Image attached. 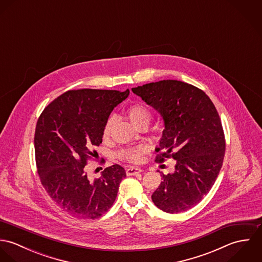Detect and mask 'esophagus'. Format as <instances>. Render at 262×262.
Segmentation results:
<instances>
[{"mask_svg": "<svg viewBox=\"0 0 262 262\" xmlns=\"http://www.w3.org/2000/svg\"><path fill=\"white\" fill-rule=\"evenodd\" d=\"M141 171H142V169L140 167H136V166H131V167L126 168L127 176H134V174H137Z\"/></svg>", "mask_w": 262, "mask_h": 262, "instance_id": "1", "label": "esophagus"}]
</instances>
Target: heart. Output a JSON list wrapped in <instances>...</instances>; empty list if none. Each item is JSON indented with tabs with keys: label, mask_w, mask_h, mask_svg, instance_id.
<instances>
[{
	"label": "heart",
	"mask_w": 262,
	"mask_h": 262,
	"mask_svg": "<svg viewBox=\"0 0 262 262\" xmlns=\"http://www.w3.org/2000/svg\"><path fill=\"white\" fill-rule=\"evenodd\" d=\"M127 117L130 123L135 128L139 126H148L151 120V112L143 105H133L127 110ZM114 121H115V118L113 116L109 117V119L107 120L104 127V132H103V135L105 138L109 137L112 130ZM145 151H146L145 147L123 150L121 152V157L131 162H140L142 160L143 153Z\"/></svg>",
	"instance_id": "1"
}]
</instances>
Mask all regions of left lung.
<instances>
[{
  "mask_svg": "<svg viewBox=\"0 0 262 262\" xmlns=\"http://www.w3.org/2000/svg\"><path fill=\"white\" fill-rule=\"evenodd\" d=\"M132 92L160 114L163 120L156 161L172 156V173L152 193L154 205L176 214L199 204L220 172L225 138L218 112L210 98L187 82L164 79L133 88Z\"/></svg>",
  "mask_w": 262,
  "mask_h": 262,
  "instance_id": "obj_1",
  "label": "left lung"
}]
</instances>
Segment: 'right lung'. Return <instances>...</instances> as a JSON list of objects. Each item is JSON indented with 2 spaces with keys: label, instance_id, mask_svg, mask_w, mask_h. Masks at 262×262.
Wrapping results in <instances>:
<instances>
[{
  "label": "right lung",
  "instance_id": "add662e5",
  "mask_svg": "<svg viewBox=\"0 0 262 262\" xmlns=\"http://www.w3.org/2000/svg\"><path fill=\"white\" fill-rule=\"evenodd\" d=\"M130 91H69L49 104L36 125L34 146L38 174L50 198L66 212L97 219L112 207L125 169L114 164L98 180L84 170L93 149L102 143L104 127Z\"/></svg>",
  "mask_w": 262,
  "mask_h": 262
}]
</instances>
